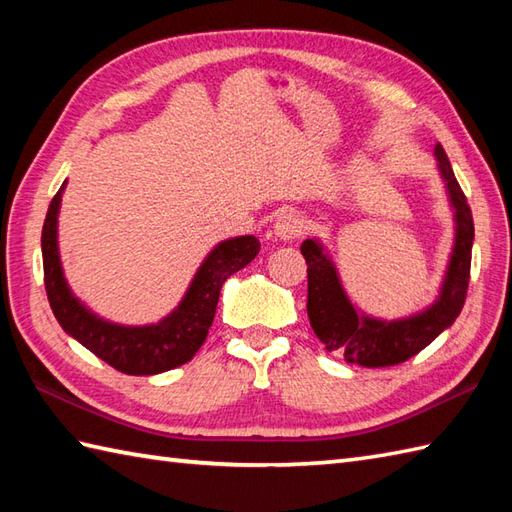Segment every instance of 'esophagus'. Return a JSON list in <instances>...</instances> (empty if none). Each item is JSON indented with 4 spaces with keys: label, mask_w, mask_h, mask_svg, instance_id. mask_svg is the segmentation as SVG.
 Masks as SVG:
<instances>
[{
    "label": "esophagus",
    "mask_w": 512,
    "mask_h": 512,
    "mask_svg": "<svg viewBox=\"0 0 512 512\" xmlns=\"http://www.w3.org/2000/svg\"><path fill=\"white\" fill-rule=\"evenodd\" d=\"M303 228H306V224H303L299 215L284 213L275 222V235L279 239H297L303 233Z\"/></svg>",
    "instance_id": "esophagus-1"
}]
</instances>
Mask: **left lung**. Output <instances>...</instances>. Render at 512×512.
<instances>
[{
	"label": "left lung",
	"mask_w": 512,
	"mask_h": 512,
	"mask_svg": "<svg viewBox=\"0 0 512 512\" xmlns=\"http://www.w3.org/2000/svg\"><path fill=\"white\" fill-rule=\"evenodd\" d=\"M436 160L455 209V246L442 292L431 308L400 321H378L358 314L341 288L336 268L317 239L301 244L308 264V319L325 350L341 354L347 363L389 367L405 363L424 350L458 319L471 279V248L475 237L471 206L460 189L447 151L436 147Z\"/></svg>",
	"instance_id": "1"
}]
</instances>
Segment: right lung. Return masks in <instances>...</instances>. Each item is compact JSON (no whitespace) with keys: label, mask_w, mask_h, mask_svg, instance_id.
Segmentation results:
<instances>
[{"label":"right lung","mask_w":512,"mask_h":512,"mask_svg":"<svg viewBox=\"0 0 512 512\" xmlns=\"http://www.w3.org/2000/svg\"><path fill=\"white\" fill-rule=\"evenodd\" d=\"M63 187L65 182L48 206L41 231L43 284L61 328L101 361L129 376L160 374L191 361L209 334L224 281L257 257V237L244 235L217 244L204 259L182 303L167 319L143 328H125L96 317L65 284L57 248V213Z\"/></svg>","instance_id":"add662e5"}]
</instances>
